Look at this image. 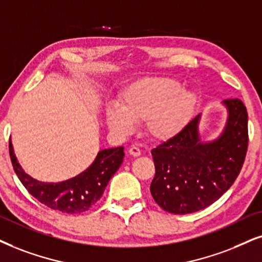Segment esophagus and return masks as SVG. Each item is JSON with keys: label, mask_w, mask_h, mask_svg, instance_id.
<instances>
[{"label": "esophagus", "mask_w": 262, "mask_h": 262, "mask_svg": "<svg viewBox=\"0 0 262 262\" xmlns=\"http://www.w3.org/2000/svg\"><path fill=\"white\" fill-rule=\"evenodd\" d=\"M129 154H130L132 156H134V157H138V156L141 155V150L137 146H132L130 148H129Z\"/></svg>", "instance_id": "1"}]
</instances>
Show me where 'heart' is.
Masks as SVG:
<instances>
[{"label": "heart", "instance_id": "heart-1", "mask_svg": "<svg viewBox=\"0 0 262 262\" xmlns=\"http://www.w3.org/2000/svg\"><path fill=\"white\" fill-rule=\"evenodd\" d=\"M194 105L191 92L180 91L171 79L144 78L128 85L118 98V107L106 110V123L115 134L127 135L134 123L145 122V132L155 140H168L185 127Z\"/></svg>", "mask_w": 262, "mask_h": 262}]
</instances>
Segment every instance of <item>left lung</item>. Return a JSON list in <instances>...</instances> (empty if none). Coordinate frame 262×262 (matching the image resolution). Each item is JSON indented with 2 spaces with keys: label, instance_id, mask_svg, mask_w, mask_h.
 Instances as JSON below:
<instances>
[{
  "label": "left lung",
  "instance_id": "left-lung-1",
  "mask_svg": "<svg viewBox=\"0 0 262 262\" xmlns=\"http://www.w3.org/2000/svg\"><path fill=\"white\" fill-rule=\"evenodd\" d=\"M228 121L216 141H200V115L177 135L152 148L156 174L150 191L156 203L171 214L204 209L232 186L246 160L248 112L239 99L224 101Z\"/></svg>",
  "mask_w": 262,
  "mask_h": 262
}]
</instances>
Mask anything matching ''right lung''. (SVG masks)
Listing matches in <instances>:
<instances>
[{
  "instance_id": "1",
  "label": "right lung",
  "mask_w": 262,
  "mask_h": 262,
  "mask_svg": "<svg viewBox=\"0 0 262 262\" xmlns=\"http://www.w3.org/2000/svg\"><path fill=\"white\" fill-rule=\"evenodd\" d=\"M123 147L102 150L88 169L70 180L59 184L39 183L24 173L16 162L9 141V156L16 177L32 197L48 208L66 214H79L87 211L100 200L108 181L124 157Z\"/></svg>"
}]
</instances>
